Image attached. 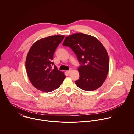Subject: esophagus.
Wrapping results in <instances>:
<instances>
[{
  "mask_svg": "<svg viewBox=\"0 0 134 134\" xmlns=\"http://www.w3.org/2000/svg\"><path fill=\"white\" fill-rule=\"evenodd\" d=\"M72 70H73L72 69H69L68 71H66V72H67L68 74H69L70 72H71L72 71Z\"/></svg>",
  "mask_w": 134,
  "mask_h": 134,
  "instance_id": "obj_1",
  "label": "esophagus"
}]
</instances>
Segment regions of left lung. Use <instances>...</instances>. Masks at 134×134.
Listing matches in <instances>:
<instances>
[{
    "label": "left lung",
    "instance_id": "left-lung-1",
    "mask_svg": "<svg viewBox=\"0 0 134 134\" xmlns=\"http://www.w3.org/2000/svg\"><path fill=\"white\" fill-rule=\"evenodd\" d=\"M62 45L72 49L80 64L77 86L88 91L99 88L109 71L108 55L102 43L94 37L77 33L66 37Z\"/></svg>",
    "mask_w": 134,
    "mask_h": 134
}]
</instances>
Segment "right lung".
I'll return each mask as SVG.
<instances>
[{
	"label": "right lung",
	"mask_w": 134,
	"mask_h": 134,
	"mask_svg": "<svg viewBox=\"0 0 134 134\" xmlns=\"http://www.w3.org/2000/svg\"><path fill=\"white\" fill-rule=\"evenodd\" d=\"M64 38V36L56 35L40 39L29 51L25 63L27 73L31 83L39 90L53 91L65 78L53 62L55 51Z\"/></svg>",
	"instance_id": "add662e5"
}]
</instances>
